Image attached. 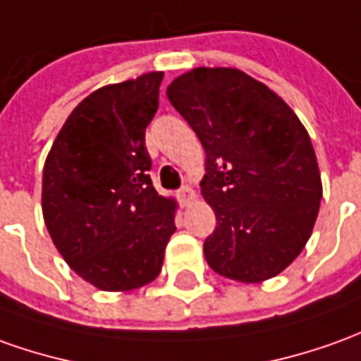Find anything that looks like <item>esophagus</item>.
Returning <instances> with one entry per match:
<instances>
[{
    "label": "esophagus",
    "instance_id": "1",
    "mask_svg": "<svg viewBox=\"0 0 361 361\" xmlns=\"http://www.w3.org/2000/svg\"><path fill=\"white\" fill-rule=\"evenodd\" d=\"M178 198H180V202H183V204H190L192 200H196V192L190 188V186H185V188H180V190H178Z\"/></svg>",
    "mask_w": 361,
    "mask_h": 361
}]
</instances>
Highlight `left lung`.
I'll use <instances>...</instances> for the list:
<instances>
[{
  "label": "left lung",
  "mask_w": 361,
  "mask_h": 361,
  "mask_svg": "<svg viewBox=\"0 0 361 361\" xmlns=\"http://www.w3.org/2000/svg\"><path fill=\"white\" fill-rule=\"evenodd\" d=\"M166 98L206 151L200 190L216 214L208 265L240 283L279 275L305 250L322 198L309 131L281 96L238 68H192Z\"/></svg>",
  "instance_id": "8db88e82"
}]
</instances>
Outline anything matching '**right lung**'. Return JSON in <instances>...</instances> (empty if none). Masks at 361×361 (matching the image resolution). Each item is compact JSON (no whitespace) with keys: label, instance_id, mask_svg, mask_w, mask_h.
Listing matches in <instances>:
<instances>
[{"label":"right lung","instance_id":"obj_1","mask_svg":"<svg viewBox=\"0 0 361 361\" xmlns=\"http://www.w3.org/2000/svg\"><path fill=\"white\" fill-rule=\"evenodd\" d=\"M163 72L102 86L72 109L43 169V218L71 269L123 293L161 273L175 233V198L153 188L145 129Z\"/></svg>","mask_w":361,"mask_h":361}]
</instances>
